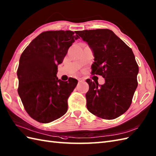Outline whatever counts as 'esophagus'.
I'll list each match as a JSON object with an SVG mask.
<instances>
[{"label": "esophagus", "instance_id": "1", "mask_svg": "<svg viewBox=\"0 0 156 156\" xmlns=\"http://www.w3.org/2000/svg\"><path fill=\"white\" fill-rule=\"evenodd\" d=\"M78 81L79 82H83V81H85V79H83V78H79L78 79Z\"/></svg>", "mask_w": 156, "mask_h": 156}]
</instances>
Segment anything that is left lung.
Wrapping results in <instances>:
<instances>
[{
    "label": "left lung",
    "instance_id": "8db88e82",
    "mask_svg": "<svg viewBox=\"0 0 156 156\" xmlns=\"http://www.w3.org/2000/svg\"><path fill=\"white\" fill-rule=\"evenodd\" d=\"M77 34L93 52L91 74L101 75L105 80L103 85L86 80L89 86L86 93L87 109L101 119H115L130 107L138 87L139 68L135 56L111 30H85Z\"/></svg>",
    "mask_w": 156,
    "mask_h": 156
}]
</instances>
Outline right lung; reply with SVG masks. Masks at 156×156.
<instances>
[{
	"instance_id": "right-lung-1",
	"label": "right lung",
	"mask_w": 156,
	"mask_h": 156,
	"mask_svg": "<svg viewBox=\"0 0 156 156\" xmlns=\"http://www.w3.org/2000/svg\"><path fill=\"white\" fill-rule=\"evenodd\" d=\"M78 38L77 31L44 32L22 52L17 70L18 93L26 111L37 122H51L67 111V99L78 81L73 78L63 81L56 74L58 66Z\"/></svg>"
}]
</instances>
